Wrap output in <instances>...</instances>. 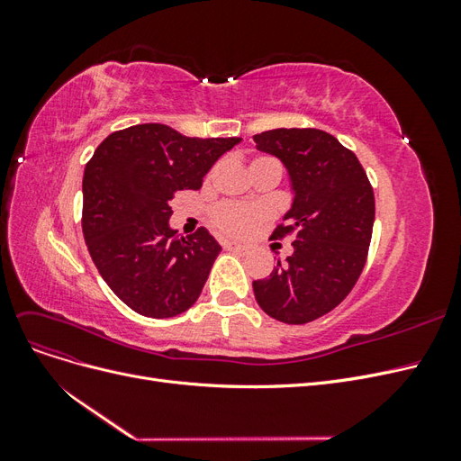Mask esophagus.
I'll return each mask as SVG.
<instances>
[{
  "label": "esophagus",
  "mask_w": 461,
  "mask_h": 461,
  "mask_svg": "<svg viewBox=\"0 0 461 461\" xmlns=\"http://www.w3.org/2000/svg\"><path fill=\"white\" fill-rule=\"evenodd\" d=\"M225 249H229V252H236V254H246L248 246L236 244V242H225Z\"/></svg>",
  "instance_id": "1"
}]
</instances>
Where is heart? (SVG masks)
<instances>
[{"label":"heart","instance_id":"b5f03b06","mask_svg":"<svg viewBox=\"0 0 461 461\" xmlns=\"http://www.w3.org/2000/svg\"><path fill=\"white\" fill-rule=\"evenodd\" d=\"M259 159H269V158H259ZM267 219H269V213L258 205L227 202L213 209V225L221 232H225L229 236H246Z\"/></svg>","mask_w":461,"mask_h":461}]
</instances>
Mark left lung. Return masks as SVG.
<instances>
[{
	"label": "left lung",
	"instance_id": "1",
	"mask_svg": "<svg viewBox=\"0 0 461 461\" xmlns=\"http://www.w3.org/2000/svg\"><path fill=\"white\" fill-rule=\"evenodd\" d=\"M286 167L294 200L271 239L294 236V252L254 281L259 308L288 325L323 317L350 294L367 259L375 196L356 153L319 129L254 136Z\"/></svg>",
	"mask_w": 461,
	"mask_h": 461
}]
</instances>
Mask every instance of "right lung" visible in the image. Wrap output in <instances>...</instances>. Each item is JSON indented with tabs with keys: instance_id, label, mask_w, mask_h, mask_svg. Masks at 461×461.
Listing matches in <instances>:
<instances>
[{
	"instance_id": "add662e5",
	"label": "right lung",
	"mask_w": 461,
	"mask_h": 461,
	"mask_svg": "<svg viewBox=\"0 0 461 461\" xmlns=\"http://www.w3.org/2000/svg\"><path fill=\"white\" fill-rule=\"evenodd\" d=\"M242 138H188L159 122L109 134L82 178V232L92 261L136 313L165 319L192 308L221 246L207 229L169 227L178 190H200L205 173Z\"/></svg>"
}]
</instances>
